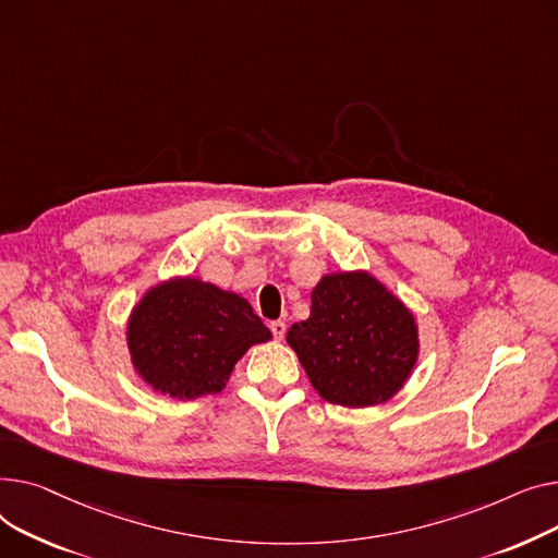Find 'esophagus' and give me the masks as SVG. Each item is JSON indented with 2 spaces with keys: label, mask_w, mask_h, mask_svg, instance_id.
<instances>
[{
  "label": "esophagus",
  "mask_w": 558,
  "mask_h": 558,
  "mask_svg": "<svg viewBox=\"0 0 558 558\" xmlns=\"http://www.w3.org/2000/svg\"><path fill=\"white\" fill-rule=\"evenodd\" d=\"M270 331L275 336V340H281L286 336V322L277 319V322H270Z\"/></svg>",
  "instance_id": "esophagus-1"
}]
</instances>
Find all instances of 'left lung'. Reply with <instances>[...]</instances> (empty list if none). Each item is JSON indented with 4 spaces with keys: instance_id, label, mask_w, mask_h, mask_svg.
<instances>
[{
    "instance_id": "1",
    "label": "left lung",
    "mask_w": 558,
    "mask_h": 558,
    "mask_svg": "<svg viewBox=\"0 0 558 558\" xmlns=\"http://www.w3.org/2000/svg\"><path fill=\"white\" fill-rule=\"evenodd\" d=\"M317 395L333 405L389 401L418 357L414 315L365 270L324 275L308 319L286 336Z\"/></svg>"
}]
</instances>
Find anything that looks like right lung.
<instances>
[{
  "label": "right lung",
  "mask_w": 558,
  "mask_h": 558,
  "mask_svg": "<svg viewBox=\"0 0 558 558\" xmlns=\"http://www.w3.org/2000/svg\"><path fill=\"white\" fill-rule=\"evenodd\" d=\"M270 338L241 294L193 277L153 286L128 319L137 374L180 401L218 395L243 353Z\"/></svg>",
  "instance_id": "1"
}]
</instances>
